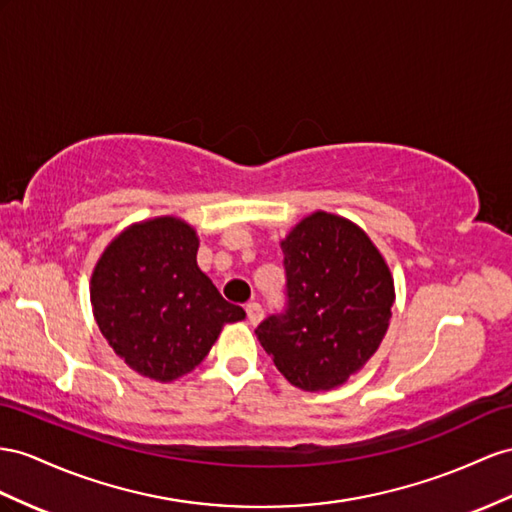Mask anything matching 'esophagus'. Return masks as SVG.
Segmentation results:
<instances>
[{"mask_svg":"<svg viewBox=\"0 0 512 512\" xmlns=\"http://www.w3.org/2000/svg\"><path fill=\"white\" fill-rule=\"evenodd\" d=\"M261 316H264V311H261V305L259 303H248L246 305V318L251 324H259Z\"/></svg>","mask_w":512,"mask_h":512,"instance_id":"esophagus-1","label":"esophagus"}]
</instances>
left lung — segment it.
Masks as SVG:
<instances>
[{
    "instance_id": "obj_1",
    "label": "left lung",
    "mask_w": 512,
    "mask_h": 512,
    "mask_svg": "<svg viewBox=\"0 0 512 512\" xmlns=\"http://www.w3.org/2000/svg\"><path fill=\"white\" fill-rule=\"evenodd\" d=\"M287 311L255 335L277 370L303 391L348 383L381 346L396 300L383 253L355 222L313 212L281 240Z\"/></svg>"
}]
</instances>
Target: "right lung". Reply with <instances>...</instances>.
Here are the masks:
<instances>
[{"mask_svg":"<svg viewBox=\"0 0 512 512\" xmlns=\"http://www.w3.org/2000/svg\"><path fill=\"white\" fill-rule=\"evenodd\" d=\"M199 235L186 220L157 216L123 229L90 277L101 335L131 370L157 383L190 374L222 326L246 318L196 264Z\"/></svg>","mask_w":512,"mask_h":512,"instance_id":"1","label":"right lung"}]
</instances>
